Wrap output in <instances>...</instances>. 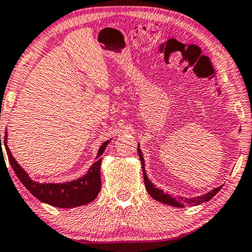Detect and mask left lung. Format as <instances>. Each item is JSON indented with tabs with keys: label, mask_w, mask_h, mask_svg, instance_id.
Segmentation results:
<instances>
[{
	"label": "left lung",
	"mask_w": 252,
	"mask_h": 252,
	"mask_svg": "<svg viewBox=\"0 0 252 252\" xmlns=\"http://www.w3.org/2000/svg\"><path fill=\"white\" fill-rule=\"evenodd\" d=\"M137 150H138V156H139V158H141V161H142L143 173H144V176L143 177H144V184H145L146 189H148L150 195H151L154 199H156L159 202L166 203V205H171L174 207H187V206L192 207V206L200 205V203H202V202L209 201V200H211L212 197L214 196L220 189H221V187H218V189L211 190V192L205 194V195L193 197V199H185V197H176V199H173L172 196L163 193V190H160L159 189H157V187H155L154 185H152L151 181L148 179V177H146L145 171H144V159H143L142 151L139 148H137Z\"/></svg>",
	"instance_id": "1"
}]
</instances>
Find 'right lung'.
<instances>
[{
	"label": "right lung",
	"instance_id": "1",
	"mask_svg": "<svg viewBox=\"0 0 252 252\" xmlns=\"http://www.w3.org/2000/svg\"><path fill=\"white\" fill-rule=\"evenodd\" d=\"M4 141L9 163H10L16 176L27 187L29 192L36 196L38 200H40L41 202L49 203L51 206L59 207V208H73V207L87 205L97 196L101 189L100 167L102 158H100V156L103 154L108 142L103 143V145L98 150L97 160L92 165L87 174H85L82 178L65 184H38L30 179L27 172L12 157L10 150L7 146V132L4 135Z\"/></svg>",
	"mask_w": 252,
	"mask_h": 252
}]
</instances>
